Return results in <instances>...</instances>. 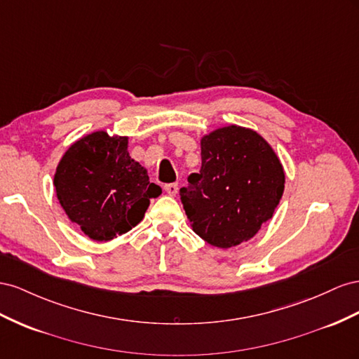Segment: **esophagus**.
<instances>
[{"label": "esophagus", "instance_id": "34e87169", "mask_svg": "<svg viewBox=\"0 0 359 359\" xmlns=\"http://www.w3.org/2000/svg\"><path fill=\"white\" fill-rule=\"evenodd\" d=\"M163 191H165L168 196L174 197L177 194V191H179V185H177V183H168V185L163 187Z\"/></svg>", "mask_w": 359, "mask_h": 359}]
</instances>
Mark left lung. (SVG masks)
<instances>
[{"mask_svg": "<svg viewBox=\"0 0 359 359\" xmlns=\"http://www.w3.org/2000/svg\"><path fill=\"white\" fill-rule=\"evenodd\" d=\"M201 170L180 189L192 230L218 248L247 242L272 218L284 192V168L257 132L222 126L200 140Z\"/></svg>", "mask_w": 359, "mask_h": 359, "instance_id": "obj_1", "label": "left lung"}]
</instances>
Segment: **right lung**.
Instances as JSON below:
<instances>
[{"instance_id":"obj_1","label":"right lung","mask_w":359,"mask_h":359,"mask_svg":"<svg viewBox=\"0 0 359 359\" xmlns=\"http://www.w3.org/2000/svg\"><path fill=\"white\" fill-rule=\"evenodd\" d=\"M128 137L96 130L75 141L61 156L54 187L67 218L90 239L107 242L144 218L161 188L147 168L132 159Z\"/></svg>"}]
</instances>
